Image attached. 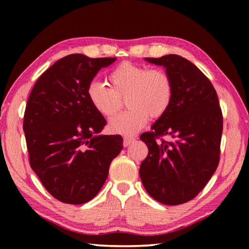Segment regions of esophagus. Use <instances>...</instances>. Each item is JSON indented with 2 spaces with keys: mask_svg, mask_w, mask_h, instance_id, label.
<instances>
[{
  "mask_svg": "<svg viewBox=\"0 0 249 249\" xmlns=\"http://www.w3.org/2000/svg\"><path fill=\"white\" fill-rule=\"evenodd\" d=\"M134 142H135V137H133V136H124V146L125 147H127L130 144H133Z\"/></svg>",
  "mask_w": 249,
  "mask_h": 249,
  "instance_id": "obj_1",
  "label": "esophagus"
}]
</instances>
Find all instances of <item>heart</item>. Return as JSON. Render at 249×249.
<instances>
[{
  "mask_svg": "<svg viewBox=\"0 0 249 249\" xmlns=\"http://www.w3.org/2000/svg\"><path fill=\"white\" fill-rule=\"evenodd\" d=\"M109 88L98 80L87 87V98L96 112L104 117L115 115L125 98L128 107L109 121L111 132L133 135L141 130L151 117H159L169 108L174 96L170 75L162 69L123 62L109 72Z\"/></svg>",
  "mask_w": 249,
  "mask_h": 249,
  "instance_id": "heart-1",
  "label": "heart"
}]
</instances>
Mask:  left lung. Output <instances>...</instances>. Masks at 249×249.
Listing matches in <instances>:
<instances>
[{
	"label": "left lung",
	"mask_w": 249,
	"mask_h": 249,
	"mask_svg": "<svg viewBox=\"0 0 249 249\" xmlns=\"http://www.w3.org/2000/svg\"><path fill=\"white\" fill-rule=\"evenodd\" d=\"M162 66L174 84L168 111L141 135L148 147L140 176L148 195L167 205L185 203L209 182L220 161L223 116L216 91L203 72L178 54L145 58ZM168 134L170 142L155 141Z\"/></svg>",
	"instance_id": "8db88e82"
}]
</instances>
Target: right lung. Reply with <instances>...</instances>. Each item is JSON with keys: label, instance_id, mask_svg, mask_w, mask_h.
<instances>
[{"label": "right lung", "instance_id": "1", "mask_svg": "<svg viewBox=\"0 0 249 249\" xmlns=\"http://www.w3.org/2000/svg\"><path fill=\"white\" fill-rule=\"evenodd\" d=\"M115 60L69 54L46 70L29 94L23 124L29 162L64 203L93 199L123 149L121 135H100L107 121L87 98L88 84Z\"/></svg>", "mask_w": 249, "mask_h": 249}]
</instances>
